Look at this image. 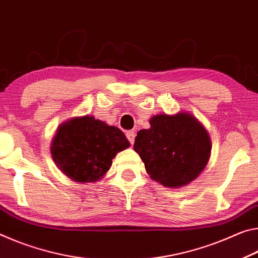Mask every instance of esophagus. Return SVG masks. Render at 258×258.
Listing matches in <instances>:
<instances>
[{
	"mask_svg": "<svg viewBox=\"0 0 258 258\" xmlns=\"http://www.w3.org/2000/svg\"><path fill=\"white\" fill-rule=\"evenodd\" d=\"M125 136H126V138H128V141L132 143V144H134L135 137H136V134H135V132H126Z\"/></svg>",
	"mask_w": 258,
	"mask_h": 258,
	"instance_id": "34e87169",
	"label": "esophagus"
}]
</instances>
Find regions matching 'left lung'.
Instances as JSON below:
<instances>
[{
	"mask_svg": "<svg viewBox=\"0 0 258 258\" xmlns=\"http://www.w3.org/2000/svg\"><path fill=\"white\" fill-rule=\"evenodd\" d=\"M151 128L139 130L134 150L152 179L168 187H181L201 174L212 151L209 135L191 114H159Z\"/></svg>",
	"mask_w": 258,
	"mask_h": 258,
	"instance_id": "left-lung-1",
	"label": "left lung"
}]
</instances>
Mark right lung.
<instances>
[{
    "label": "right lung",
    "mask_w": 258,
    "mask_h": 258,
    "mask_svg": "<svg viewBox=\"0 0 258 258\" xmlns=\"http://www.w3.org/2000/svg\"><path fill=\"white\" fill-rule=\"evenodd\" d=\"M129 146L119 128L86 115L58 126L50 152L62 174L78 183H91L103 178L112 159Z\"/></svg>",
    "instance_id": "right-lung-1"
}]
</instances>
